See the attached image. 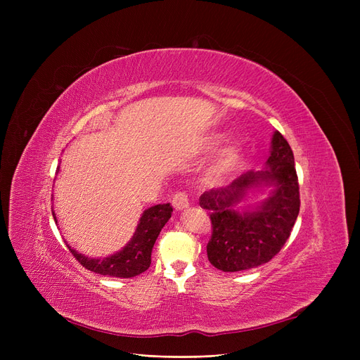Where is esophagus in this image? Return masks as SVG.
<instances>
[{
  "instance_id": "1",
  "label": "esophagus",
  "mask_w": 360,
  "mask_h": 360,
  "mask_svg": "<svg viewBox=\"0 0 360 360\" xmlns=\"http://www.w3.org/2000/svg\"><path fill=\"white\" fill-rule=\"evenodd\" d=\"M172 205L174 209L181 212V210H185L188 205H190V202H188V195L185 193H176L172 198Z\"/></svg>"
}]
</instances>
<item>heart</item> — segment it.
I'll return each instance as SVG.
<instances>
[{
  "label": "heart",
  "instance_id": "heart-1",
  "mask_svg": "<svg viewBox=\"0 0 360 360\" xmlns=\"http://www.w3.org/2000/svg\"><path fill=\"white\" fill-rule=\"evenodd\" d=\"M219 144H220V137H213L209 140V146L207 147L210 150H214ZM242 159H243V153L239 146L231 144L228 147H224L217 155L212 166L209 167V178L214 182H220L226 178H229L240 166Z\"/></svg>",
  "mask_w": 360,
  "mask_h": 360
}]
</instances>
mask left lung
<instances>
[{"label": "left lung", "mask_w": 360, "mask_h": 360, "mask_svg": "<svg viewBox=\"0 0 360 360\" xmlns=\"http://www.w3.org/2000/svg\"><path fill=\"white\" fill-rule=\"evenodd\" d=\"M262 186L272 188L269 197L255 210L239 211L237 204L246 193ZM200 205L210 212L207 257L216 269L233 273L269 262L289 239L300 207L295 158L286 139L276 131L264 170H250L228 186L205 191Z\"/></svg>", "instance_id": "obj_1"}]
</instances>
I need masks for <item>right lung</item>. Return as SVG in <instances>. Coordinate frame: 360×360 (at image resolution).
Returning a JSON list of instances; mask_svg holds the SVG:
<instances>
[{
	"label": "right lung",
	"mask_w": 360,
	"mask_h": 360,
	"mask_svg": "<svg viewBox=\"0 0 360 360\" xmlns=\"http://www.w3.org/2000/svg\"><path fill=\"white\" fill-rule=\"evenodd\" d=\"M172 212L174 209L169 202L158 204L144 210L131 240L117 254H112L105 258H89L83 254H79L68 245L70 252L84 269L93 273L121 278L139 276L150 267L151 250H153L155 242L160 231L163 229V226L167 223L170 216H172ZM52 216L56 221L53 212Z\"/></svg>",
	"instance_id": "right-lung-1"
}]
</instances>
